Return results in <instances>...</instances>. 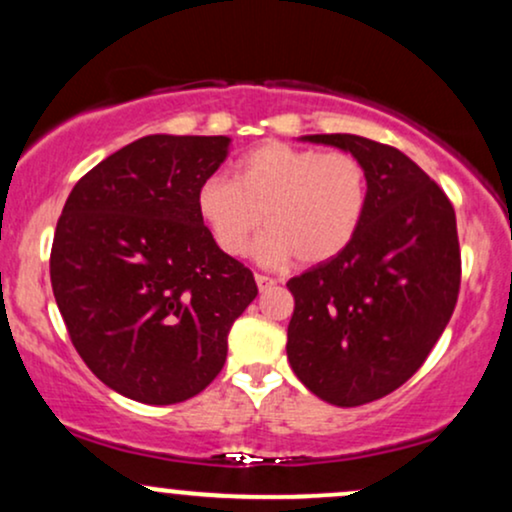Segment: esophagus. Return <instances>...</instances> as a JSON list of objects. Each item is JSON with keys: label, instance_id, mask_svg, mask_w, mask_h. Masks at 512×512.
Listing matches in <instances>:
<instances>
[{"label": "esophagus", "instance_id": "obj_1", "mask_svg": "<svg viewBox=\"0 0 512 512\" xmlns=\"http://www.w3.org/2000/svg\"><path fill=\"white\" fill-rule=\"evenodd\" d=\"M255 284H257V289H260V291H267V289H274V286H276V281L272 279V276L255 274Z\"/></svg>", "mask_w": 512, "mask_h": 512}]
</instances>
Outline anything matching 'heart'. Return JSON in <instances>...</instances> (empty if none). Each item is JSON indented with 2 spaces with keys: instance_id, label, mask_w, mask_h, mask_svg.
Returning a JSON list of instances; mask_svg holds the SVG:
<instances>
[{
  "instance_id": "1",
  "label": "heart",
  "mask_w": 512,
  "mask_h": 512,
  "mask_svg": "<svg viewBox=\"0 0 512 512\" xmlns=\"http://www.w3.org/2000/svg\"><path fill=\"white\" fill-rule=\"evenodd\" d=\"M368 207V173L344 151L322 154L284 142H264L236 163V178L211 175L197 190L199 219L231 257L245 255L257 228L262 264L293 257L322 264L349 248Z\"/></svg>"
}]
</instances>
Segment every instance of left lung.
<instances>
[{
	"mask_svg": "<svg viewBox=\"0 0 512 512\" xmlns=\"http://www.w3.org/2000/svg\"><path fill=\"white\" fill-rule=\"evenodd\" d=\"M363 163L368 207L349 248L289 281L286 354L298 380L337 407L404 385L443 334L460 293L455 209L395 146L356 134H308Z\"/></svg>",
	"mask_w": 512,
	"mask_h": 512,
	"instance_id": "8db88e82",
	"label": "left lung"
}]
</instances>
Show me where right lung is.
Masks as SVG:
<instances>
[{"label": "right lung", "instance_id": "obj_1", "mask_svg": "<svg viewBox=\"0 0 512 512\" xmlns=\"http://www.w3.org/2000/svg\"><path fill=\"white\" fill-rule=\"evenodd\" d=\"M228 146V137L137 139L76 182L57 221L50 281L74 349L134 402L199 395L257 296L255 276L197 211L199 185Z\"/></svg>", "mask_w": 512, "mask_h": 512}]
</instances>
